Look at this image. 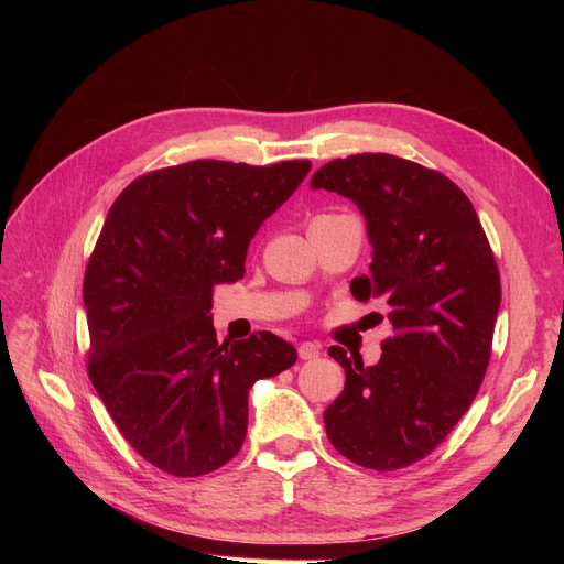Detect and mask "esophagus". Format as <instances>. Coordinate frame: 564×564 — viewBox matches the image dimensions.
Wrapping results in <instances>:
<instances>
[{
	"mask_svg": "<svg viewBox=\"0 0 564 564\" xmlns=\"http://www.w3.org/2000/svg\"><path fill=\"white\" fill-rule=\"evenodd\" d=\"M319 350H322V346L317 344V340H303V344L299 346V357L301 360H315V357H319Z\"/></svg>",
	"mask_w": 564,
	"mask_h": 564,
	"instance_id": "34e87169",
	"label": "esophagus"
}]
</instances>
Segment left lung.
Here are the masks:
<instances>
[{
    "label": "left lung",
    "instance_id": "8db88e82",
    "mask_svg": "<svg viewBox=\"0 0 564 564\" xmlns=\"http://www.w3.org/2000/svg\"><path fill=\"white\" fill-rule=\"evenodd\" d=\"M311 185L365 214L373 259L350 292L381 299L395 332L373 367L329 348L346 388L324 409V429L357 466L406 468L445 442L482 386L501 305L497 261L466 193L433 169L362 152L324 164Z\"/></svg>",
    "mask_w": 564,
    "mask_h": 564
}]
</instances>
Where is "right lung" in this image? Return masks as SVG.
Masks as SVG:
<instances>
[{
  "mask_svg": "<svg viewBox=\"0 0 564 564\" xmlns=\"http://www.w3.org/2000/svg\"><path fill=\"white\" fill-rule=\"evenodd\" d=\"M308 172V160H195L139 176L108 212L84 272L89 379L129 445L169 475L226 466L247 435L249 388L296 362L270 332L218 344L209 311Z\"/></svg>",
  "mask_w": 564,
  "mask_h": 564,
  "instance_id": "right-lung-1",
  "label": "right lung"
}]
</instances>
